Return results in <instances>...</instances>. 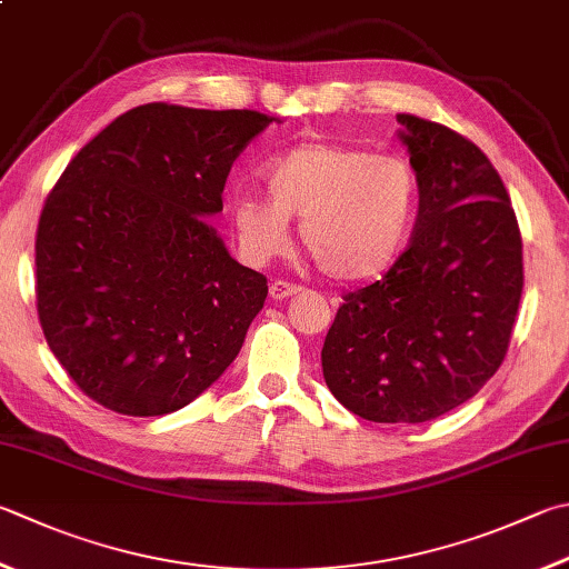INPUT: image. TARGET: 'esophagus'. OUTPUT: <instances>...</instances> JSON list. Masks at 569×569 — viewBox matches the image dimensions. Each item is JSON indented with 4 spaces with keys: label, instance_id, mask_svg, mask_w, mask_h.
Masks as SVG:
<instances>
[{
    "label": "esophagus",
    "instance_id": "esophagus-1",
    "mask_svg": "<svg viewBox=\"0 0 569 569\" xmlns=\"http://www.w3.org/2000/svg\"><path fill=\"white\" fill-rule=\"evenodd\" d=\"M302 292V287L299 284H292V282H284V280H274L270 284V297L272 299H289L292 295Z\"/></svg>",
    "mask_w": 569,
    "mask_h": 569
}]
</instances>
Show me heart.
<instances>
[{
	"label": "heart",
	"mask_w": 569,
	"mask_h": 569,
	"mask_svg": "<svg viewBox=\"0 0 569 569\" xmlns=\"http://www.w3.org/2000/svg\"><path fill=\"white\" fill-rule=\"evenodd\" d=\"M267 196L232 198L228 218L244 262L264 264L289 244V220L331 280L389 272L411 238L418 180L411 166L369 148L309 141L264 168Z\"/></svg>",
	"instance_id": "heart-1"
}]
</instances>
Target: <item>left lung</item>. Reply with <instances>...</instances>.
<instances>
[{
	"label": "left lung",
	"instance_id": "1",
	"mask_svg": "<svg viewBox=\"0 0 569 569\" xmlns=\"http://www.w3.org/2000/svg\"><path fill=\"white\" fill-rule=\"evenodd\" d=\"M418 180L409 250L349 292L321 349L335 399L367 421L423 423L483 389L506 359L522 240L498 170L468 138L399 113Z\"/></svg>",
	"mask_w": 569,
	"mask_h": 569
}]
</instances>
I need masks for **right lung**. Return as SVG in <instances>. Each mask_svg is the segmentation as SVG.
Wrapping results in <instances>:
<instances>
[{
  "instance_id": "obj_1",
  "label": "right lung",
  "mask_w": 569,
  "mask_h": 569,
  "mask_svg": "<svg viewBox=\"0 0 569 569\" xmlns=\"http://www.w3.org/2000/svg\"><path fill=\"white\" fill-rule=\"evenodd\" d=\"M277 121L146 103L86 143L37 230V309L79 389L123 416H166L242 349L267 280L210 218L234 158Z\"/></svg>"
}]
</instances>
